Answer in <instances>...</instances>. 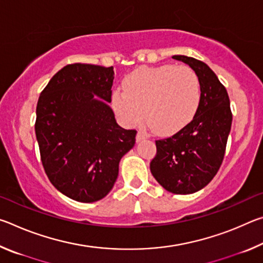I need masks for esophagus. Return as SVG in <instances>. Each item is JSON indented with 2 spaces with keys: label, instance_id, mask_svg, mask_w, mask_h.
<instances>
[{
  "label": "esophagus",
  "instance_id": "34e87169",
  "mask_svg": "<svg viewBox=\"0 0 263 263\" xmlns=\"http://www.w3.org/2000/svg\"><path fill=\"white\" fill-rule=\"evenodd\" d=\"M148 138V136L146 135V133H144V132H141V131H139L137 133V137H136V139H137V141L139 142V141H141V140H144V139H147Z\"/></svg>",
  "mask_w": 263,
  "mask_h": 263
}]
</instances>
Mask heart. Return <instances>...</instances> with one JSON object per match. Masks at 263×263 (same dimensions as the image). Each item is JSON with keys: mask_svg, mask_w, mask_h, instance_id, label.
<instances>
[{"mask_svg": "<svg viewBox=\"0 0 263 263\" xmlns=\"http://www.w3.org/2000/svg\"><path fill=\"white\" fill-rule=\"evenodd\" d=\"M201 84L188 66L140 67L124 80V90L112 94L116 112L127 125H137L145 116L159 135L179 131L198 109Z\"/></svg>", "mask_w": 263, "mask_h": 263, "instance_id": "heart-1", "label": "heart"}]
</instances>
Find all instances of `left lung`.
Masks as SVG:
<instances>
[{"label": "left lung", "mask_w": 263, "mask_h": 263, "mask_svg": "<svg viewBox=\"0 0 263 263\" xmlns=\"http://www.w3.org/2000/svg\"><path fill=\"white\" fill-rule=\"evenodd\" d=\"M184 62L197 74L201 101L193 121L174 136L157 140L151 173L169 193L194 194L210 183L222 162L232 125L230 99L217 75L203 61L185 55Z\"/></svg>", "instance_id": "8db88e82"}]
</instances>
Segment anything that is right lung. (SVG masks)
<instances>
[{"label":"right lung","mask_w":263,"mask_h":263,"mask_svg":"<svg viewBox=\"0 0 263 263\" xmlns=\"http://www.w3.org/2000/svg\"><path fill=\"white\" fill-rule=\"evenodd\" d=\"M114 67L73 64L61 68L39 96L35 137L51 183L81 203L104 198L136 130L116 122L110 108Z\"/></svg>","instance_id":"obj_1"}]
</instances>
